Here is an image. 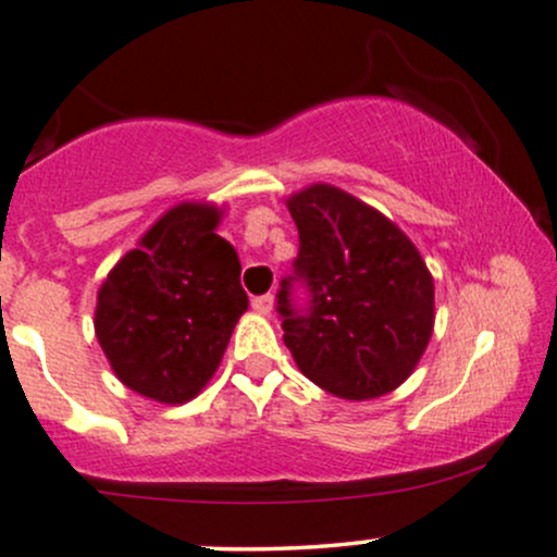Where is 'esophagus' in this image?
<instances>
[{"label":"esophagus","mask_w":557,"mask_h":557,"mask_svg":"<svg viewBox=\"0 0 557 557\" xmlns=\"http://www.w3.org/2000/svg\"><path fill=\"white\" fill-rule=\"evenodd\" d=\"M251 306L259 311V314H270L272 306H274V298L270 296V293H267V296H257V298H253Z\"/></svg>","instance_id":"34e87169"}]
</instances>
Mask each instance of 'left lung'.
Listing matches in <instances>:
<instances>
[{"instance_id":"8db88e82","label":"left lung","mask_w":557,"mask_h":557,"mask_svg":"<svg viewBox=\"0 0 557 557\" xmlns=\"http://www.w3.org/2000/svg\"><path fill=\"white\" fill-rule=\"evenodd\" d=\"M287 209L298 257L277 290L283 341L314 385L345 400L380 398L430 343L432 274L387 216L341 188L311 185Z\"/></svg>"}]
</instances>
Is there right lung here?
I'll use <instances>...</instances> for the list:
<instances>
[{
  "mask_svg": "<svg viewBox=\"0 0 557 557\" xmlns=\"http://www.w3.org/2000/svg\"><path fill=\"white\" fill-rule=\"evenodd\" d=\"M216 222L207 203L170 209L101 285L96 337L120 382L146 398L198 395L248 309L238 253Z\"/></svg>",
  "mask_w": 557,
  "mask_h": 557,
  "instance_id": "obj_1",
  "label": "right lung"
}]
</instances>
